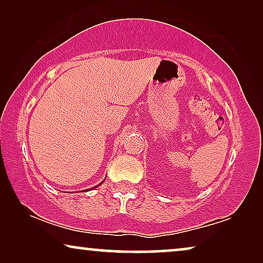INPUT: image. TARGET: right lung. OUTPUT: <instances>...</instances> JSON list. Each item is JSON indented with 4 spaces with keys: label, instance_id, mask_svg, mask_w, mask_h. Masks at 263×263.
<instances>
[{
    "label": "right lung",
    "instance_id": "add662e5",
    "mask_svg": "<svg viewBox=\"0 0 263 263\" xmlns=\"http://www.w3.org/2000/svg\"><path fill=\"white\" fill-rule=\"evenodd\" d=\"M99 185H100V184H99ZM95 188H96V186H95Z\"/></svg>",
    "mask_w": 263,
    "mask_h": 263
}]
</instances>
